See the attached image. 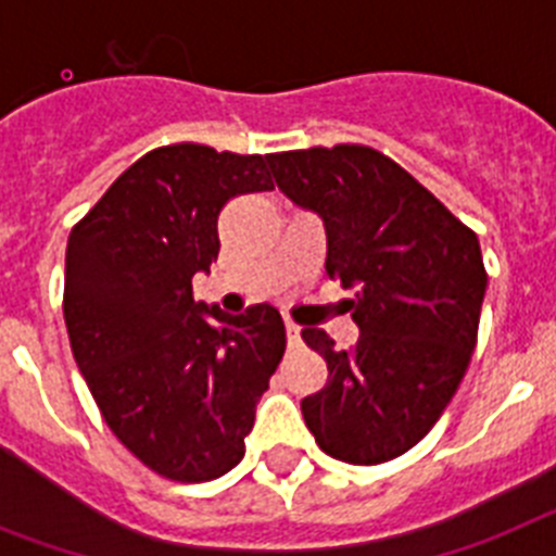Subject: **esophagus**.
Returning a JSON list of instances; mask_svg holds the SVG:
<instances>
[{"label": "esophagus", "mask_w": 556, "mask_h": 556, "mask_svg": "<svg viewBox=\"0 0 556 556\" xmlns=\"http://www.w3.org/2000/svg\"><path fill=\"white\" fill-rule=\"evenodd\" d=\"M285 336H288V344L291 346H296L302 341V330L293 321H285Z\"/></svg>", "instance_id": "esophagus-1"}]
</instances>
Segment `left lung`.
<instances>
[{"mask_svg":"<svg viewBox=\"0 0 556 556\" xmlns=\"http://www.w3.org/2000/svg\"><path fill=\"white\" fill-rule=\"evenodd\" d=\"M265 162L279 192L321 218L327 274L355 291L352 350H336L325 330H302L330 369L325 389L302 400L307 428L346 465L403 456L437 425L470 364L486 291L479 238L364 144Z\"/></svg>","mask_w":556,"mask_h":556,"instance_id":"left-lung-1","label":"left lung"}]
</instances>
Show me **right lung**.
I'll list each match as a JSON object with an SVG mask.
<instances>
[{
	"label": "right lung",
	"instance_id": "1",
	"mask_svg": "<svg viewBox=\"0 0 556 556\" xmlns=\"http://www.w3.org/2000/svg\"><path fill=\"white\" fill-rule=\"evenodd\" d=\"M274 190L263 156L170 144L131 164L66 243L72 355L114 437L164 479L198 484L245 453L285 352L274 305L229 316L192 296L218 260V215Z\"/></svg>",
	"mask_w": 556,
	"mask_h": 556
}]
</instances>
